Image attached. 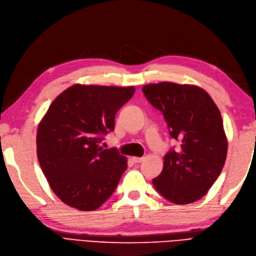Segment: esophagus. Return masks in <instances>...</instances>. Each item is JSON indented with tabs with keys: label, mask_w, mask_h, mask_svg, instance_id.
<instances>
[{
	"label": "esophagus",
	"mask_w": 256,
	"mask_h": 256,
	"mask_svg": "<svg viewBox=\"0 0 256 256\" xmlns=\"http://www.w3.org/2000/svg\"><path fill=\"white\" fill-rule=\"evenodd\" d=\"M132 159H133V162L135 164H139L144 160V157H132Z\"/></svg>",
	"instance_id": "1"
}]
</instances>
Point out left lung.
I'll return each instance as SVG.
<instances>
[{"instance_id":"obj_1","label":"left lung","mask_w":256,"mask_h":256,"mask_svg":"<svg viewBox=\"0 0 256 256\" xmlns=\"http://www.w3.org/2000/svg\"><path fill=\"white\" fill-rule=\"evenodd\" d=\"M142 92L180 142L164 156L162 172L153 179L155 188L176 204L200 200L218 178L228 150L218 108L196 85L160 82L144 85Z\"/></svg>"}]
</instances>
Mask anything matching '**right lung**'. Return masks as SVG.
I'll use <instances>...</instances> for the list:
<instances>
[{
    "instance_id": "1",
    "label": "right lung",
    "mask_w": 256,
    "mask_h": 256,
    "mask_svg": "<svg viewBox=\"0 0 256 256\" xmlns=\"http://www.w3.org/2000/svg\"><path fill=\"white\" fill-rule=\"evenodd\" d=\"M134 86L74 84L50 104L36 133V154L52 190L80 211L106 202L128 168L116 148L99 142L115 128V116Z\"/></svg>"
}]
</instances>
